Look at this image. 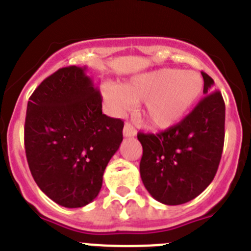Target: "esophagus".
<instances>
[{"mask_svg": "<svg viewBox=\"0 0 251 251\" xmlns=\"http://www.w3.org/2000/svg\"><path fill=\"white\" fill-rule=\"evenodd\" d=\"M136 129L133 127L132 124L129 123H126L124 124V128H123V136L124 137H134L136 136Z\"/></svg>", "mask_w": 251, "mask_h": 251, "instance_id": "1", "label": "esophagus"}]
</instances>
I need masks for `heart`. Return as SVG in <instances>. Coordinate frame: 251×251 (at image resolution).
Instances as JSON below:
<instances>
[{
    "instance_id": "heart-1",
    "label": "heart",
    "mask_w": 251,
    "mask_h": 251,
    "mask_svg": "<svg viewBox=\"0 0 251 251\" xmlns=\"http://www.w3.org/2000/svg\"><path fill=\"white\" fill-rule=\"evenodd\" d=\"M203 81L191 70L163 68L132 77L117 88L105 84L103 94L117 110L142 103L150 127L168 129L182 121L202 93Z\"/></svg>"
}]
</instances>
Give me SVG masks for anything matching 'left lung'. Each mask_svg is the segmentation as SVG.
Wrapping results in <instances>:
<instances>
[{
  "label": "left lung",
  "mask_w": 251,
  "mask_h": 251,
  "mask_svg": "<svg viewBox=\"0 0 251 251\" xmlns=\"http://www.w3.org/2000/svg\"><path fill=\"white\" fill-rule=\"evenodd\" d=\"M203 97L191 113L174 127L138 133L143 147L141 177L151 196L165 205L194 200L214 179L225 138V103L206 73Z\"/></svg>",
  "instance_id": "obj_1"
}]
</instances>
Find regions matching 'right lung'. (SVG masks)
Returning a JSON list of instances; mask_svg holds the SVG:
<instances>
[{"label":"right lung","mask_w":251,"mask_h":251,"mask_svg":"<svg viewBox=\"0 0 251 251\" xmlns=\"http://www.w3.org/2000/svg\"><path fill=\"white\" fill-rule=\"evenodd\" d=\"M85 66L59 69L27 103L25 151L35 182L64 207L98 196L108 162L123 141L124 123L101 112V95Z\"/></svg>","instance_id":"1"}]
</instances>
